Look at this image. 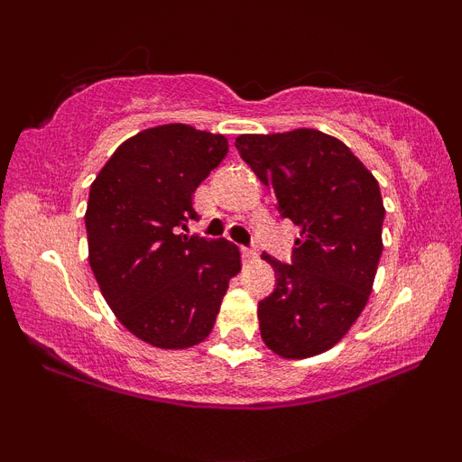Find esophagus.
<instances>
[{"mask_svg":"<svg viewBox=\"0 0 462 462\" xmlns=\"http://www.w3.org/2000/svg\"><path fill=\"white\" fill-rule=\"evenodd\" d=\"M241 254H243V261L245 263H252L258 258V254L254 252V249H247V247H241Z\"/></svg>","mask_w":462,"mask_h":462,"instance_id":"1","label":"esophagus"}]
</instances>
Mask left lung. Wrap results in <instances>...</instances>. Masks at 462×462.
<instances>
[{"instance_id": "left-lung-1", "label": "left lung", "mask_w": 462, "mask_h": 462, "mask_svg": "<svg viewBox=\"0 0 462 462\" xmlns=\"http://www.w3.org/2000/svg\"><path fill=\"white\" fill-rule=\"evenodd\" d=\"M236 150L300 227L293 264L263 254L275 291L258 304L264 346L310 358L337 346L367 306L383 254L378 180L343 141L312 128L241 134Z\"/></svg>"}]
</instances>
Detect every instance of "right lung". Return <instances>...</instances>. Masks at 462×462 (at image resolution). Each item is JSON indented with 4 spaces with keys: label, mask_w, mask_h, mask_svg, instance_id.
<instances>
[{
    "label": "right lung",
    "mask_w": 462,
    "mask_h": 462,
    "mask_svg": "<svg viewBox=\"0 0 462 462\" xmlns=\"http://www.w3.org/2000/svg\"><path fill=\"white\" fill-rule=\"evenodd\" d=\"M226 153L224 134L156 125L121 143L91 184L84 221L95 280L116 319L153 347L199 346L241 272L235 243L180 235L198 217L195 189Z\"/></svg>",
    "instance_id": "obj_1"
}]
</instances>
